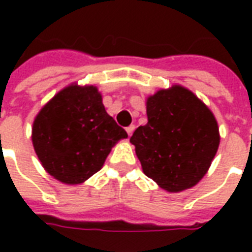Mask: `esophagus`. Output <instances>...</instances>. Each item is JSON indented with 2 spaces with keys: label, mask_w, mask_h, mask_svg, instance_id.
<instances>
[{
  "label": "esophagus",
  "mask_w": 252,
  "mask_h": 252,
  "mask_svg": "<svg viewBox=\"0 0 252 252\" xmlns=\"http://www.w3.org/2000/svg\"><path fill=\"white\" fill-rule=\"evenodd\" d=\"M126 133H128V136H132V133H133V130H134V126H126Z\"/></svg>",
  "instance_id": "1"
}]
</instances>
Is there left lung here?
Returning a JSON list of instances; mask_svg holds the SVG:
<instances>
[{"instance_id": "left-lung-1", "label": "left lung", "mask_w": 252, "mask_h": 252, "mask_svg": "<svg viewBox=\"0 0 252 252\" xmlns=\"http://www.w3.org/2000/svg\"><path fill=\"white\" fill-rule=\"evenodd\" d=\"M146 115L130 137L144 174L174 193L196 186L219 150L213 112L187 87L172 85L146 98Z\"/></svg>"}]
</instances>
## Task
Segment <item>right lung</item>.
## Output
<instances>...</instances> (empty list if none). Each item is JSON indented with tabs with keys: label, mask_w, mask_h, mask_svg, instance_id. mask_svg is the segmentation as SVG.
<instances>
[{
	"label": "right lung",
	"mask_w": 252,
	"mask_h": 252,
	"mask_svg": "<svg viewBox=\"0 0 252 252\" xmlns=\"http://www.w3.org/2000/svg\"><path fill=\"white\" fill-rule=\"evenodd\" d=\"M128 137L107 114L94 85L70 84L41 107L32 123V145L41 166L64 184L84 183Z\"/></svg>",
	"instance_id": "add662e5"
}]
</instances>
